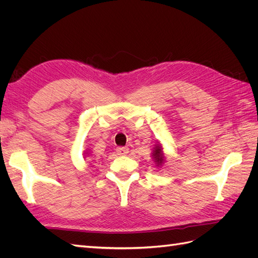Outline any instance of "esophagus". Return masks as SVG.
Here are the masks:
<instances>
[{
	"label": "esophagus",
	"mask_w": 258,
	"mask_h": 258,
	"mask_svg": "<svg viewBox=\"0 0 258 258\" xmlns=\"http://www.w3.org/2000/svg\"><path fill=\"white\" fill-rule=\"evenodd\" d=\"M116 153L120 155V156H124L127 155L129 153V148L128 147H123V146H120V147H117L116 148Z\"/></svg>",
	"instance_id": "34e87169"
}]
</instances>
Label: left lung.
<instances>
[{
    "mask_svg": "<svg viewBox=\"0 0 258 258\" xmlns=\"http://www.w3.org/2000/svg\"><path fill=\"white\" fill-rule=\"evenodd\" d=\"M153 156L155 158V161L157 162V165H161V163L163 162V153L161 151V145H157L155 147Z\"/></svg>",
    "mask_w": 258,
    "mask_h": 258,
    "instance_id": "1",
    "label": "left lung"
}]
</instances>
